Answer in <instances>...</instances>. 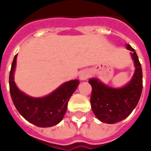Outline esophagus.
Here are the masks:
<instances>
[{
	"instance_id": "obj_1",
	"label": "esophagus",
	"mask_w": 151,
	"mask_h": 151,
	"mask_svg": "<svg viewBox=\"0 0 151 151\" xmlns=\"http://www.w3.org/2000/svg\"><path fill=\"white\" fill-rule=\"evenodd\" d=\"M89 76H90V73L87 70H82L79 73V78L81 79L82 81H85V80L88 78Z\"/></svg>"
}]
</instances>
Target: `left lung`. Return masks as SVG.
Listing matches in <instances>:
<instances>
[{"instance_id": "8db88e82", "label": "left lung", "mask_w": 151, "mask_h": 151, "mask_svg": "<svg viewBox=\"0 0 151 151\" xmlns=\"http://www.w3.org/2000/svg\"><path fill=\"white\" fill-rule=\"evenodd\" d=\"M127 49L133 60L135 71L132 78L120 88L106 85L98 78H90L92 86L91 97L92 111L99 120L107 124H115L129 116L137 103L142 91V70L135 50L129 44Z\"/></svg>"}]
</instances>
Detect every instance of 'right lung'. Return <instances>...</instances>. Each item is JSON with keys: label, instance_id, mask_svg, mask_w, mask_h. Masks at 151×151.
<instances>
[{"label": "right lung", "instance_id": "add662e5", "mask_svg": "<svg viewBox=\"0 0 151 151\" xmlns=\"http://www.w3.org/2000/svg\"><path fill=\"white\" fill-rule=\"evenodd\" d=\"M16 55L9 73V91L15 108L22 117L38 127L47 128L59 124L65 114L68 102L79 84L78 79L66 82L49 95L35 98L26 95L14 82Z\"/></svg>", "mask_w": 151, "mask_h": 151}]
</instances>
